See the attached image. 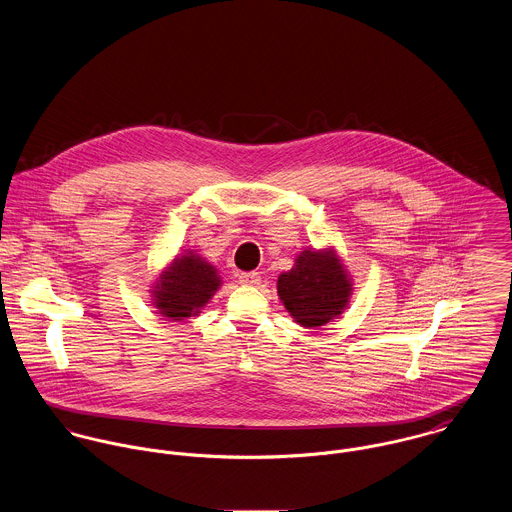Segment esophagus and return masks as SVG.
<instances>
[{"instance_id":"1","label":"esophagus","mask_w":512,"mask_h":512,"mask_svg":"<svg viewBox=\"0 0 512 512\" xmlns=\"http://www.w3.org/2000/svg\"><path fill=\"white\" fill-rule=\"evenodd\" d=\"M239 283L245 284V286H255V284L261 283V277H259V273H241Z\"/></svg>"}]
</instances>
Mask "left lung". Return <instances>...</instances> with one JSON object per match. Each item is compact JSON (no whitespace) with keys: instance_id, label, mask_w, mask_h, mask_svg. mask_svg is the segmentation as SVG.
<instances>
[{"instance_id":"left-lung-1","label":"left lung","mask_w":512,"mask_h":512,"mask_svg":"<svg viewBox=\"0 0 512 512\" xmlns=\"http://www.w3.org/2000/svg\"><path fill=\"white\" fill-rule=\"evenodd\" d=\"M277 294L292 320L312 330L340 318L349 306L353 281L334 245L304 247L292 269L279 275Z\"/></svg>"}]
</instances>
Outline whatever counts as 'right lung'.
<instances>
[{
	"label": "right lung",
	"mask_w": 512,
	"mask_h": 512,
	"mask_svg": "<svg viewBox=\"0 0 512 512\" xmlns=\"http://www.w3.org/2000/svg\"><path fill=\"white\" fill-rule=\"evenodd\" d=\"M220 286V271L198 251L186 249L149 286L151 306L171 322H184L198 316Z\"/></svg>",
	"instance_id": "1"
}]
</instances>
